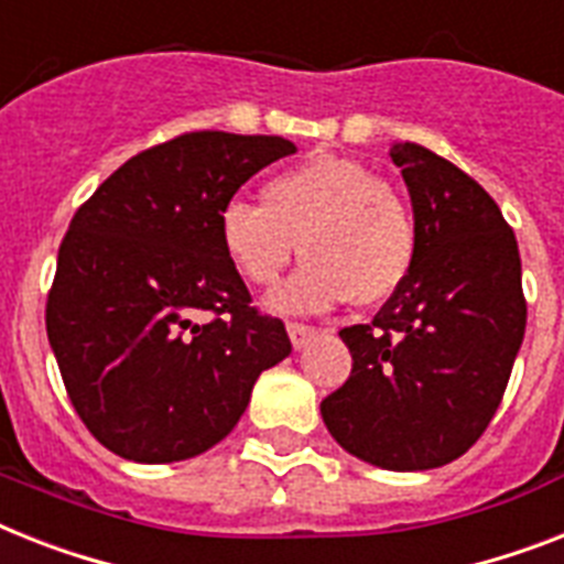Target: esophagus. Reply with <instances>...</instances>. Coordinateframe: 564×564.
Returning <instances> with one entry per match:
<instances>
[{
	"mask_svg": "<svg viewBox=\"0 0 564 564\" xmlns=\"http://www.w3.org/2000/svg\"><path fill=\"white\" fill-rule=\"evenodd\" d=\"M286 333H290V341L295 350H304L315 336V327H306V324H286Z\"/></svg>",
	"mask_w": 564,
	"mask_h": 564,
	"instance_id": "1",
	"label": "esophagus"
}]
</instances>
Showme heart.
Segmentation results:
<instances>
[{
	"mask_svg": "<svg viewBox=\"0 0 564 564\" xmlns=\"http://www.w3.org/2000/svg\"><path fill=\"white\" fill-rule=\"evenodd\" d=\"M223 254L242 281L272 286L292 254L304 267L269 306L318 313L341 301L382 304L409 281L416 260V223L388 182L368 164L315 153L274 173L258 205L231 199L217 217Z\"/></svg>",
	"mask_w": 564,
	"mask_h": 564,
	"instance_id": "heart-1",
	"label": "heart"
}]
</instances>
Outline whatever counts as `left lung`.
Segmentation results:
<instances>
[{"label":"left lung","instance_id":"1","mask_svg":"<svg viewBox=\"0 0 564 564\" xmlns=\"http://www.w3.org/2000/svg\"><path fill=\"white\" fill-rule=\"evenodd\" d=\"M416 223L409 281L370 324L338 336L354 370L322 402L327 432L391 473L452 464L478 441L510 382L528 304L521 258L496 199L432 150L397 141Z\"/></svg>","mask_w":564,"mask_h":564}]
</instances>
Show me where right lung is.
<instances>
[{"label": "right lung", "instance_id": "1", "mask_svg": "<svg viewBox=\"0 0 564 564\" xmlns=\"http://www.w3.org/2000/svg\"><path fill=\"white\" fill-rule=\"evenodd\" d=\"M295 150L281 135L187 132L132 155L77 208L45 329L68 400L123 460L173 464L217 446L260 373L292 354L283 322L249 306L217 217Z\"/></svg>", "mask_w": 564, "mask_h": 564}]
</instances>
